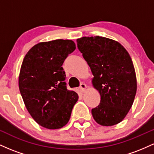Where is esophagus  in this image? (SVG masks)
<instances>
[{
	"instance_id": "obj_1",
	"label": "esophagus",
	"mask_w": 154,
	"mask_h": 154,
	"mask_svg": "<svg viewBox=\"0 0 154 154\" xmlns=\"http://www.w3.org/2000/svg\"><path fill=\"white\" fill-rule=\"evenodd\" d=\"M86 88H87L86 85L85 84V83H81L80 86H79V90H80L81 92H85V91L86 90Z\"/></svg>"
}]
</instances>
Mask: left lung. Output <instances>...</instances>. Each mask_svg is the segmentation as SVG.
Instances as JSON below:
<instances>
[{
    "label": "left lung",
    "instance_id": "1",
    "mask_svg": "<svg viewBox=\"0 0 154 154\" xmlns=\"http://www.w3.org/2000/svg\"><path fill=\"white\" fill-rule=\"evenodd\" d=\"M77 43L100 95L99 105L91 110L93 119L103 126L119 123L129 112L137 91L131 57L121 44L109 38L83 37Z\"/></svg>",
    "mask_w": 154,
    "mask_h": 154
}]
</instances>
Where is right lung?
<instances>
[{"instance_id":"1","label":"right lung","mask_w":154,"mask_h":154,"mask_svg":"<svg viewBox=\"0 0 154 154\" xmlns=\"http://www.w3.org/2000/svg\"><path fill=\"white\" fill-rule=\"evenodd\" d=\"M70 40H55L35 45L21 66L19 87L25 106L40 126L51 130L66 125L78 95L66 88L62 65L75 50Z\"/></svg>"}]
</instances>
